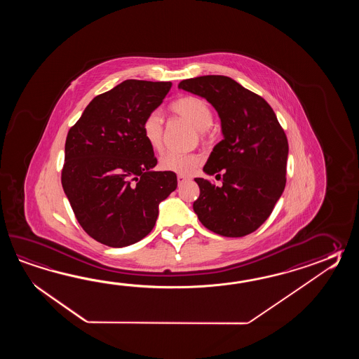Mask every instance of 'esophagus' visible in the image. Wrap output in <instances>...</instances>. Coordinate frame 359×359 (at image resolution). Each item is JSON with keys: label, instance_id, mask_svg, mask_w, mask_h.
Instances as JSON below:
<instances>
[{"label": "esophagus", "instance_id": "obj_1", "mask_svg": "<svg viewBox=\"0 0 359 359\" xmlns=\"http://www.w3.org/2000/svg\"><path fill=\"white\" fill-rule=\"evenodd\" d=\"M177 181H178V184H182V183L187 182V181H190V177L182 176V175H178L177 177Z\"/></svg>", "mask_w": 359, "mask_h": 359}]
</instances>
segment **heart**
I'll return each mask as SVG.
<instances>
[{"label": "heart", "mask_w": 359, "mask_h": 359, "mask_svg": "<svg viewBox=\"0 0 359 359\" xmlns=\"http://www.w3.org/2000/svg\"><path fill=\"white\" fill-rule=\"evenodd\" d=\"M170 109L175 114L180 115L187 122H190L198 130L201 137H205L206 130L213 124V113L205 100L196 96H184L176 100ZM142 135L149 146L159 151L163 147V119L161 114L153 111L147 114L142 126ZM203 156L195 153H177L169 151L161 158V168L163 170L173 172L177 175H191L201 165Z\"/></svg>", "instance_id": "obj_1"}]
</instances>
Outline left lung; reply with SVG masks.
<instances>
[{
  "label": "left lung",
  "instance_id": "obj_1",
  "mask_svg": "<svg viewBox=\"0 0 359 359\" xmlns=\"http://www.w3.org/2000/svg\"><path fill=\"white\" fill-rule=\"evenodd\" d=\"M178 88L210 102L223 133L204 165L222 186L195 178L200 196L194 212L214 233L246 236L266 222L283 195L289 154L283 127L266 100L229 76H196Z\"/></svg>",
  "mask_w": 359,
  "mask_h": 359
}]
</instances>
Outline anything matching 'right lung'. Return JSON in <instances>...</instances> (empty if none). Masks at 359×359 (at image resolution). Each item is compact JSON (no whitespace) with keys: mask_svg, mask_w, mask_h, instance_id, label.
<instances>
[{"mask_svg":"<svg viewBox=\"0 0 359 359\" xmlns=\"http://www.w3.org/2000/svg\"><path fill=\"white\" fill-rule=\"evenodd\" d=\"M170 82L127 79L101 93L69 130L62 189L82 229L111 248L151 232L159 204L177 189L173 172H155L156 158L141 126L168 95Z\"/></svg>","mask_w":359,"mask_h":359,"instance_id":"add662e5","label":"right lung"}]
</instances>
